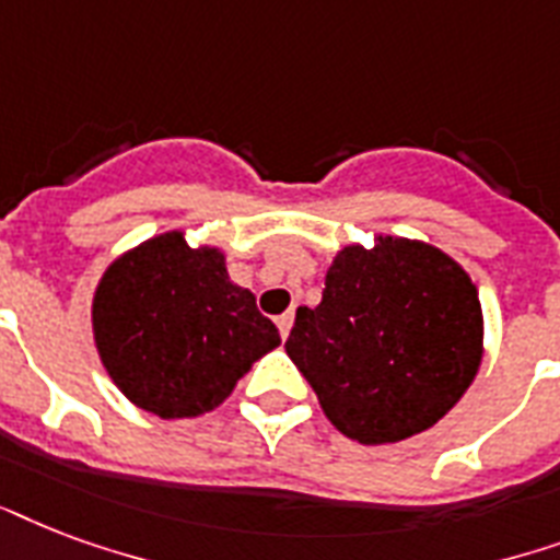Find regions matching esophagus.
<instances>
[{
    "label": "esophagus",
    "instance_id": "1",
    "mask_svg": "<svg viewBox=\"0 0 560 560\" xmlns=\"http://www.w3.org/2000/svg\"><path fill=\"white\" fill-rule=\"evenodd\" d=\"M292 320H294V312H283L280 318H277V329H280V336L289 339V329H292Z\"/></svg>",
    "mask_w": 560,
    "mask_h": 560
}]
</instances>
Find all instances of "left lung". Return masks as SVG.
<instances>
[{
	"label": "left lung",
	"mask_w": 560,
	"mask_h": 560,
	"mask_svg": "<svg viewBox=\"0 0 560 560\" xmlns=\"http://www.w3.org/2000/svg\"><path fill=\"white\" fill-rule=\"evenodd\" d=\"M474 280L435 245L376 236L327 268L315 310L298 306L285 353L329 423L359 444H394L435 427L482 362Z\"/></svg>",
	"instance_id": "left-lung-1"
}]
</instances>
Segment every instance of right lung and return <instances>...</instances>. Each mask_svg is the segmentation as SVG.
Listing matches in <instances>:
<instances>
[{
	"instance_id": "obj_1",
	"label": "right lung",
	"mask_w": 560,
	"mask_h": 560,
	"mask_svg": "<svg viewBox=\"0 0 560 560\" xmlns=\"http://www.w3.org/2000/svg\"><path fill=\"white\" fill-rule=\"evenodd\" d=\"M93 336L116 388L158 418H198L231 397L280 345L257 298L228 277L224 254L180 231L125 250L93 294Z\"/></svg>"
}]
</instances>
